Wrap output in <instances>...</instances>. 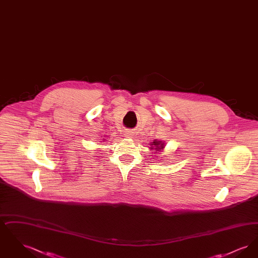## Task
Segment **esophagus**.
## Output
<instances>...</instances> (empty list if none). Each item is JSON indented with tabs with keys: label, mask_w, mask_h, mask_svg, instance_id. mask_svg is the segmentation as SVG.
<instances>
[{
	"label": "esophagus",
	"mask_w": 258,
	"mask_h": 258,
	"mask_svg": "<svg viewBox=\"0 0 258 258\" xmlns=\"http://www.w3.org/2000/svg\"><path fill=\"white\" fill-rule=\"evenodd\" d=\"M125 136L127 137V138H133V136L135 135V133L133 132V131H130V130H127V131H125Z\"/></svg>",
	"instance_id": "obj_1"
}]
</instances>
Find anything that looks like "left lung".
<instances>
[{
	"label": "left lung",
	"mask_w": 258,
	"mask_h": 258,
	"mask_svg": "<svg viewBox=\"0 0 258 258\" xmlns=\"http://www.w3.org/2000/svg\"><path fill=\"white\" fill-rule=\"evenodd\" d=\"M150 146H151V148H150L151 151H156V153H158V152H160L161 150L164 149L165 143L161 140L159 141L158 139H156V140H154L153 142L150 143Z\"/></svg>",
	"instance_id": "8db88e82"
}]
</instances>
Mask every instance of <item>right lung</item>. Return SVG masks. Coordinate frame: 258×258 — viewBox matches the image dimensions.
<instances>
[{"label":"right lung","mask_w":258,"mask_h":258,"mask_svg":"<svg viewBox=\"0 0 258 258\" xmlns=\"http://www.w3.org/2000/svg\"><path fill=\"white\" fill-rule=\"evenodd\" d=\"M103 137H104V136H103ZM103 141H105V138H104V139H102V142H103Z\"/></svg>","instance_id":"add662e5"}]
</instances>
